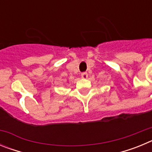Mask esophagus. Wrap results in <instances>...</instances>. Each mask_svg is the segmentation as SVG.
Instances as JSON below:
<instances>
[{
    "label": "esophagus",
    "instance_id": "34e87169",
    "mask_svg": "<svg viewBox=\"0 0 152 152\" xmlns=\"http://www.w3.org/2000/svg\"><path fill=\"white\" fill-rule=\"evenodd\" d=\"M88 75L87 72H82V73H81V77H82L83 78H87V77H88Z\"/></svg>",
    "mask_w": 152,
    "mask_h": 152
}]
</instances>
